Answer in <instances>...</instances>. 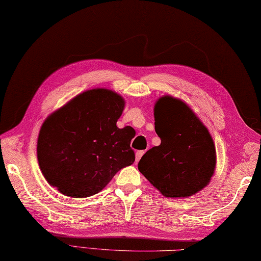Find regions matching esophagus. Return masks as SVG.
Wrapping results in <instances>:
<instances>
[{
  "instance_id": "1",
  "label": "esophagus",
  "mask_w": 261,
  "mask_h": 261,
  "mask_svg": "<svg viewBox=\"0 0 261 261\" xmlns=\"http://www.w3.org/2000/svg\"><path fill=\"white\" fill-rule=\"evenodd\" d=\"M144 152L145 151H137L136 152V155H135V162H136V164L140 161V159L142 158V155L144 154Z\"/></svg>"
}]
</instances>
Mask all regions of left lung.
<instances>
[{
    "mask_svg": "<svg viewBox=\"0 0 261 261\" xmlns=\"http://www.w3.org/2000/svg\"><path fill=\"white\" fill-rule=\"evenodd\" d=\"M159 146L145 152L139 170L167 198H184L202 190L216 167L213 137L191 108L178 99L162 96L154 107Z\"/></svg>",
    "mask_w": 261,
    "mask_h": 261,
    "instance_id": "1",
    "label": "left lung"
}]
</instances>
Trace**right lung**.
Returning a JSON list of instances; mask_svg holds the SVG:
<instances>
[{"label":"right lung","instance_id":"right-lung-1","mask_svg":"<svg viewBox=\"0 0 261 261\" xmlns=\"http://www.w3.org/2000/svg\"><path fill=\"white\" fill-rule=\"evenodd\" d=\"M124 106L117 93L95 88L46 118L37 140V160L48 184L65 195L86 198L135 161L130 147L135 129L117 127Z\"/></svg>","mask_w":261,"mask_h":261}]
</instances>
